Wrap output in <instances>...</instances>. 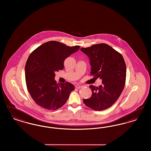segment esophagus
<instances>
[{"label": "esophagus", "mask_w": 151, "mask_h": 151, "mask_svg": "<svg viewBox=\"0 0 151 151\" xmlns=\"http://www.w3.org/2000/svg\"><path fill=\"white\" fill-rule=\"evenodd\" d=\"M75 87L77 88V89H79V88H81V87H83V86L81 85H76Z\"/></svg>", "instance_id": "obj_1"}]
</instances>
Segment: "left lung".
Wrapping results in <instances>:
<instances>
[{"instance_id":"8db88e82","label":"left lung","mask_w":151,"mask_h":151,"mask_svg":"<svg viewBox=\"0 0 151 151\" xmlns=\"http://www.w3.org/2000/svg\"><path fill=\"white\" fill-rule=\"evenodd\" d=\"M80 50L89 58L91 73L101 79L102 83L98 87L89 86L92 94L89 99H84V103L97 111L110 108L119 97L125 84L126 66L123 58L105 43L81 48Z\"/></svg>"}]
</instances>
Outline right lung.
<instances>
[{
	"label": "right lung",
	"instance_id": "right-lung-1",
	"mask_svg": "<svg viewBox=\"0 0 151 151\" xmlns=\"http://www.w3.org/2000/svg\"><path fill=\"white\" fill-rule=\"evenodd\" d=\"M79 48L51 41L30 54L25 67V80L28 92L38 105L55 110L65 105L75 87L68 82L59 85L54 79L55 72L63 70L65 59Z\"/></svg>",
	"mask_w": 151,
	"mask_h": 151
}]
</instances>
